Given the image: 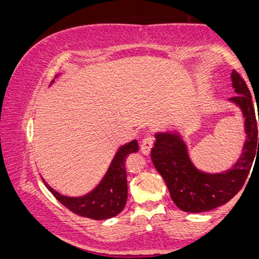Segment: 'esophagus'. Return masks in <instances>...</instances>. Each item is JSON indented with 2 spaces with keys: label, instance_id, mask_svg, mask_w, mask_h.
Returning a JSON list of instances; mask_svg holds the SVG:
<instances>
[{
  "label": "esophagus",
  "instance_id": "1",
  "mask_svg": "<svg viewBox=\"0 0 259 259\" xmlns=\"http://www.w3.org/2000/svg\"><path fill=\"white\" fill-rule=\"evenodd\" d=\"M152 146H153V139L151 138L150 135H145L141 140V147H140L141 152L147 156V154L150 153V151H151V148H152Z\"/></svg>",
  "mask_w": 259,
  "mask_h": 259
}]
</instances>
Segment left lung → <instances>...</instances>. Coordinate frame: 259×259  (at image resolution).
<instances>
[{"instance_id": "obj_1", "label": "left lung", "mask_w": 259, "mask_h": 259, "mask_svg": "<svg viewBox=\"0 0 259 259\" xmlns=\"http://www.w3.org/2000/svg\"><path fill=\"white\" fill-rule=\"evenodd\" d=\"M231 80L237 95L230 100L241 108L247 134L241 158L233 168L219 174L202 173L191 163L185 144L179 135L156 134L151 158L167 184L175 206L184 212H207L230 201L242 189L254 158L259 156L257 118L251 92L236 70L231 73Z\"/></svg>"}]
</instances>
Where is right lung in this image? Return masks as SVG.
<instances>
[{"label":"right lung","mask_w":259,"mask_h":259,"mask_svg":"<svg viewBox=\"0 0 259 259\" xmlns=\"http://www.w3.org/2000/svg\"><path fill=\"white\" fill-rule=\"evenodd\" d=\"M139 151V144L136 140L124 145L119 148L113 158L108 171L100 183V185L90 194L82 197H67L58 194L51 186L46 185L57 200L65 208L76 215L85 218L95 219V221H105L119 214L124 209L127 198V183L125 158L130 153Z\"/></svg>","instance_id":"1"}]
</instances>
